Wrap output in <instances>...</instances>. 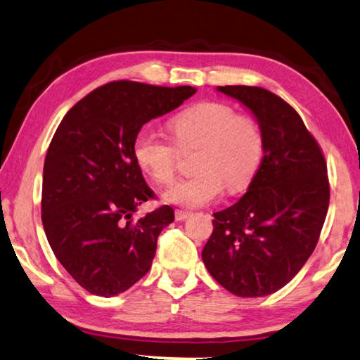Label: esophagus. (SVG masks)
<instances>
[{
	"label": "esophagus",
	"mask_w": 360,
	"mask_h": 360,
	"mask_svg": "<svg viewBox=\"0 0 360 360\" xmlns=\"http://www.w3.org/2000/svg\"><path fill=\"white\" fill-rule=\"evenodd\" d=\"M190 217V212L188 211H184V210H175V219L176 221H185V219Z\"/></svg>",
	"instance_id": "esophagus-1"
}]
</instances>
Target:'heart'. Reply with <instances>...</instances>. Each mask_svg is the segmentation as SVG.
I'll return each instance as SVG.
<instances>
[{"label":"heart","instance_id":"b5f03b06","mask_svg":"<svg viewBox=\"0 0 360 360\" xmlns=\"http://www.w3.org/2000/svg\"><path fill=\"white\" fill-rule=\"evenodd\" d=\"M175 145L150 129H141L133 154L141 169L159 185L175 179L181 153L200 149L198 175L176 181L165 191V201L186 207L206 206L227 190L240 191L250 185L262 165L263 131L257 120L240 115L224 102H200L170 120Z\"/></svg>","mask_w":360,"mask_h":360}]
</instances>
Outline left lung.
<instances>
[{"instance_id":"8db88e82","label":"left lung","mask_w":360,"mask_h":360,"mask_svg":"<svg viewBox=\"0 0 360 360\" xmlns=\"http://www.w3.org/2000/svg\"><path fill=\"white\" fill-rule=\"evenodd\" d=\"M250 108L263 131L262 165L248 191L214 212L202 262L224 289L263 297L284 288L319 243L330 205L323 150L288 102L263 87L219 86Z\"/></svg>"}]
</instances>
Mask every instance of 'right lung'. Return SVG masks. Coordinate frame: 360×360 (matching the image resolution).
<instances>
[{"mask_svg":"<svg viewBox=\"0 0 360 360\" xmlns=\"http://www.w3.org/2000/svg\"><path fill=\"white\" fill-rule=\"evenodd\" d=\"M195 92L191 86L112 81L81 98L56 128L44 164L41 222L55 257L87 292L122 294L153 264L174 210L165 205L133 219L155 196L133 143L144 123Z\"/></svg>","mask_w":360,"mask_h":360,"instance_id":"obj_1","label":"right lung"}]
</instances>
